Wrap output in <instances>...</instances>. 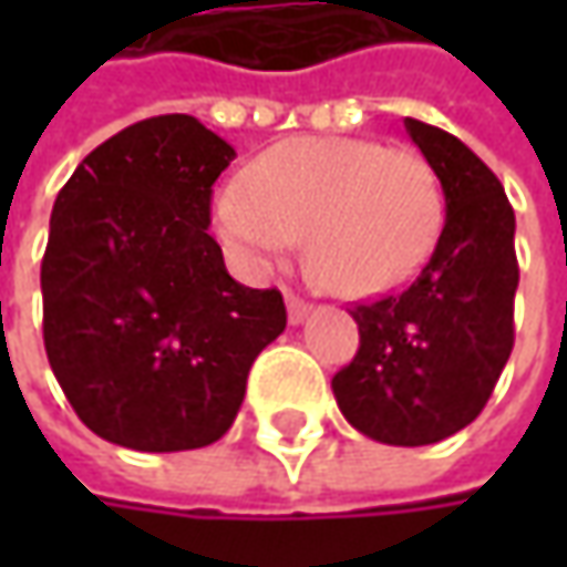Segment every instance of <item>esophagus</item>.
Listing matches in <instances>:
<instances>
[{
	"label": "esophagus",
	"instance_id": "1",
	"mask_svg": "<svg viewBox=\"0 0 567 567\" xmlns=\"http://www.w3.org/2000/svg\"><path fill=\"white\" fill-rule=\"evenodd\" d=\"M309 312H312V302L309 299L287 293V316H290V324H302L309 318Z\"/></svg>",
	"mask_w": 567,
	"mask_h": 567
}]
</instances>
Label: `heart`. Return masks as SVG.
I'll list each match as a JSON object with an SVG mask.
<instances>
[{
  "label": "heart",
  "mask_w": 567,
  "mask_h": 567,
  "mask_svg": "<svg viewBox=\"0 0 567 567\" xmlns=\"http://www.w3.org/2000/svg\"><path fill=\"white\" fill-rule=\"evenodd\" d=\"M445 195L420 154L360 138H293L217 195V229L249 268L306 233L316 274L343 296L398 287L439 239Z\"/></svg>",
  "instance_id": "1"
}]
</instances>
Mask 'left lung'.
<instances>
[{
    "instance_id": "left-lung-1",
    "label": "left lung",
    "mask_w": 567,
    "mask_h": 567,
    "mask_svg": "<svg viewBox=\"0 0 567 567\" xmlns=\"http://www.w3.org/2000/svg\"><path fill=\"white\" fill-rule=\"evenodd\" d=\"M445 192V227L401 293L360 302V350L331 379L347 423L384 445H435L492 398L514 347V210L498 176L445 128L403 120Z\"/></svg>"
}]
</instances>
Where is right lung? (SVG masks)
Masks as SVG:
<instances>
[{"label": "right lung", "instance_id": "right-lung-1", "mask_svg": "<svg viewBox=\"0 0 567 567\" xmlns=\"http://www.w3.org/2000/svg\"><path fill=\"white\" fill-rule=\"evenodd\" d=\"M233 157L195 116L169 113L94 147L55 195L43 347L78 420L113 445L217 442L255 357L287 328L280 290L236 284L207 233Z\"/></svg>", "mask_w": 567, "mask_h": 567}]
</instances>
